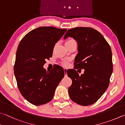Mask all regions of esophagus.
Here are the masks:
<instances>
[{"label":"esophagus","instance_id":"1","mask_svg":"<svg viewBox=\"0 0 125 125\" xmlns=\"http://www.w3.org/2000/svg\"><path fill=\"white\" fill-rule=\"evenodd\" d=\"M67 69L66 68H64V72L65 75H67Z\"/></svg>","mask_w":125,"mask_h":125}]
</instances>
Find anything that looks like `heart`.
I'll return each instance as SVG.
<instances>
[{
    "mask_svg": "<svg viewBox=\"0 0 125 125\" xmlns=\"http://www.w3.org/2000/svg\"><path fill=\"white\" fill-rule=\"evenodd\" d=\"M73 40H73V39H70V40H68V41H67L66 42H71V41H73ZM65 42V43H66ZM63 64L64 65V66H66V65H68V63L67 62H64L63 63Z\"/></svg>",
    "mask_w": 125,
    "mask_h": 125,
    "instance_id": "b5f03b06",
    "label": "heart"
}]
</instances>
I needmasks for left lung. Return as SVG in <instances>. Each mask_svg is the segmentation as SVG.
Segmentation results:
<instances>
[{"label": "left lung", "mask_w": 125, "mask_h": 125, "mask_svg": "<svg viewBox=\"0 0 125 125\" xmlns=\"http://www.w3.org/2000/svg\"><path fill=\"white\" fill-rule=\"evenodd\" d=\"M73 38L78 44L75 69H83L79 75L75 69L67 75L72 80L68 88L70 99L80 105L94 103L104 94L109 84L113 72L112 52L103 36L89 27H76L69 29L64 36Z\"/></svg>", "instance_id": "8db88e82"}]
</instances>
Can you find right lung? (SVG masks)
I'll return each mask as SVG.
<instances>
[{
	"label": "right lung",
	"instance_id": "add662e5",
	"mask_svg": "<svg viewBox=\"0 0 125 125\" xmlns=\"http://www.w3.org/2000/svg\"><path fill=\"white\" fill-rule=\"evenodd\" d=\"M67 29L40 27L24 36L18 46L14 74L18 88L24 98L35 105L52 99L55 90L64 75L59 65L46 72L44 65L52 57L54 46Z\"/></svg>",
	"mask_w": 125,
	"mask_h": 125
}]
</instances>
